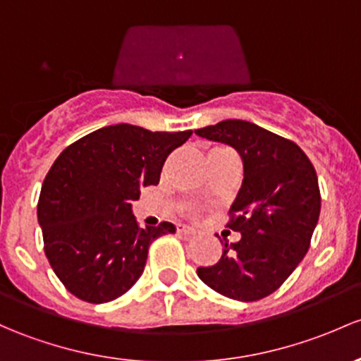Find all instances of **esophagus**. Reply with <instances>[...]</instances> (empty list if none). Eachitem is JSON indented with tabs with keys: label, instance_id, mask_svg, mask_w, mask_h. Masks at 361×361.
Instances as JSON below:
<instances>
[{
	"label": "esophagus",
	"instance_id": "34e87169",
	"mask_svg": "<svg viewBox=\"0 0 361 361\" xmlns=\"http://www.w3.org/2000/svg\"><path fill=\"white\" fill-rule=\"evenodd\" d=\"M176 231L180 235H183V237H192V235H195V228H192V226H185V225L178 226Z\"/></svg>",
	"mask_w": 361,
	"mask_h": 361
}]
</instances>
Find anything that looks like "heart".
<instances>
[{"mask_svg": "<svg viewBox=\"0 0 361 361\" xmlns=\"http://www.w3.org/2000/svg\"><path fill=\"white\" fill-rule=\"evenodd\" d=\"M218 150H223V149H221V147H214V149L209 150V154H211V152H218ZM192 212H193V211H192Z\"/></svg>", "mask_w": 361, "mask_h": 361, "instance_id": "heart-1", "label": "heart"}]
</instances>
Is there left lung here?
<instances>
[{"mask_svg": "<svg viewBox=\"0 0 361 361\" xmlns=\"http://www.w3.org/2000/svg\"><path fill=\"white\" fill-rule=\"evenodd\" d=\"M195 135L231 145L244 162V181L226 225L240 231V240L225 242L218 263L197 268V275L230 299L267 298L310 249L322 206L317 171L294 142L247 121H221Z\"/></svg>", "mask_w": 361, "mask_h": 361, "instance_id": "1", "label": "left lung"}]
</instances>
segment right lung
I'll return each instance as SVG.
<instances>
[{
    "mask_svg": "<svg viewBox=\"0 0 361 361\" xmlns=\"http://www.w3.org/2000/svg\"><path fill=\"white\" fill-rule=\"evenodd\" d=\"M192 131L105 126L67 147L48 171L37 200L44 254L71 294L102 305L121 298L145 268L155 238L173 223L138 225L131 200L157 185L162 166Z\"/></svg>",
    "mask_w": 361,
    "mask_h": 361,
    "instance_id": "right-lung-1",
    "label": "right lung"
}]
</instances>
